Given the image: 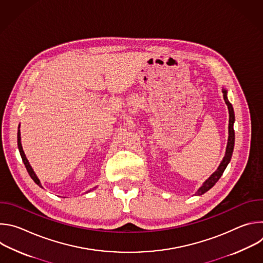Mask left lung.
Here are the masks:
<instances>
[{
    "label": "left lung",
    "instance_id": "8db88e82",
    "mask_svg": "<svg viewBox=\"0 0 263 263\" xmlns=\"http://www.w3.org/2000/svg\"><path fill=\"white\" fill-rule=\"evenodd\" d=\"M222 96H223V100H224V102H226V104L228 106V110H229V137H228V143H227V147H226V154H224V157L222 158V160H221L219 166L217 167V170L203 183V185L198 190V192L196 194L197 196H201V195L205 194L206 192H208L211 189V187L214 186V184L221 177L223 171L226 170V167L229 164V162L231 160V157H232L233 148H234V141H235V134H234V129H233L235 116H234L233 107H232L231 103L228 101L226 89H222Z\"/></svg>",
    "mask_w": 263,
    "mask_h": 263
}]
</instances>
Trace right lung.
Listing matches in <instances>:
<instances>
[{"label": "right lung", "mask_w": 263, "mask_h": 263, "mask_svg": "<svg viewBox=\"0 0 263 263\" xmlns=\"http://www.w3.org/2000/svg\"><path fill=\"white\" fill-rule=\"evenodd\" d=\"M17 146H18V149H20V154H21V156H22V159H23V162H24V164H25V166H26V168H27V171H28V173H29V175H30V177L33 179V181L39 185V186H41L42 189H43V186H42V183H41V181H40V179L37 178V176L35 175V173H34V171H33V168L31 167V165H30V163H29V161H28V159L26 158V155H25V153H24V149H23V146H22V142H21V132H20V126H18V131H17ZM96 189V187H93L92 190H90V191H93ZM90 191H88V192H86V193H89Z\"/></svg>", "instance_id": "right-lung-1"}]
</instances>
